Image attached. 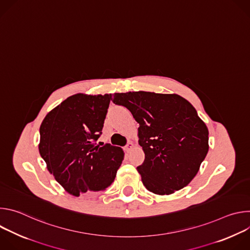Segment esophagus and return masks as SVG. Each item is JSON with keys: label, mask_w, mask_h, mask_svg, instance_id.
<instances>
[{"label": "esophagus", "mask_w": 250, "mask_h": 250, "mask_svg": "<svg viewBox=\"0 0 250 250\" xmlns=\"http://www.w3.org/2000/svg\"><path fill=\"white\" fill-rule=\"evenodd\" d=\"M133 148V144L132 142H128V144L125 146V150L126 151V152H129L131 149Z\"/></svg>", "instance_id": "1"}]
</instances>
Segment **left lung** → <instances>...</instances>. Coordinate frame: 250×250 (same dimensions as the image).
Listing matches in <instances>:
<instances>
[{"instance_id":"1","label":"left lung","mask_w":250,"mask_h":250,"mask_svg":"<svg viewBox=\"0 0 250 250\" xmlns=\"http://www.w3.org/2000/svg\"><path fill=\"white\" fill-rule=\"evenodd\" d=\"M139 124L138 144L146 159L137 171L146 188L170 195L186 187L197 175L208 151V130L196 109L177 94L115 93Z\"/></svg>"}]
</instances>
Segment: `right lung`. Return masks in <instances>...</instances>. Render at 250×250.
<instances>
[{
    "mask_svg": "<svg viewBox=\"0 0 250 250\" xmlns=\"http://www.w3.org/2000/svg\"><path fill=\"white\" fill-rule=\"evenodd\" d=\"M112 94H75L42 121L39 149L55 180L73 196L103 192L115 180L124 160L119 146H100Z\"/></svg>",
    "mask_w": 250,
    "mask_h": 250,
    "instance_id": "obj_1",
    "label": "right lung"
}]
</instances>
